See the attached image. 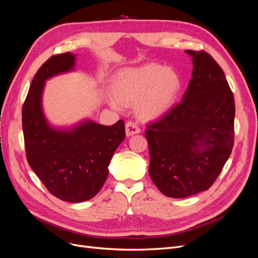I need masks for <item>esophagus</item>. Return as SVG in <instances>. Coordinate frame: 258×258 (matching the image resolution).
<instances>
[{
  "label": "esophagus",
  "instance_id": "1",
  "mask_svg": "<svg viewBox=\"0 0 258 258\" xmlns=\"http://www.w3.org/2000/svg\"><path fill=\"white\" fill-rule=\"evenodd\" d=\"M140 132H141V129H140L139 124L136 121H127V123H126V135L128 137L140 134Z\"/></svg>",
  "mask_w": 258,
  "mask_h": 258
}]
</instances>
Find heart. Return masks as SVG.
Instances as JSON below:
<instances>
[{
    "mask_svg": "<svg viewBox=\"0 0 258 258\" xmlns=\"http://www.w3.org/2000/svg\"><path fill=\"white\" fill-rule=\"evenodd\" d=\"M181 89V80L171 69L158 63H147L119 72L113 81V90L117 99L111 105L120 110L123 104L138 103L140 115L156 118L167 113L172 106Z\"/></svg>",
    "mask_w": 258,
    "mask_h": 258,
    "instance_id": "obj_1",
    "label": "heart"
}]
</instances>
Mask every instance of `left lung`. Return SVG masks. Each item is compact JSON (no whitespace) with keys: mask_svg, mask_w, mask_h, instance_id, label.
<instances>
[{"mask_svg":"<svg viewBox=\"0 0 258 258\" xmlns=\"http://www.w3.org/2000/svg\"><path fill=\"white\" fill-rule=\"evenodd\" d=\"M192 57V77L183 100L147 124L148 173L168 197L209 189L229 158L235 139V99L222 68L205 50Z\"/></svg>","mask_w":258,"mask_h":258,"instance_id":"left-lung-1","label":"left lung"}]
</instances>
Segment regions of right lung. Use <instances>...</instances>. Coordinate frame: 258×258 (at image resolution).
I'll use <instances>...</instances> for the list:
<instances>
[{"instance_id": "right-lung-1", "label": "right lung", "mask_w": 258, "mask_h": 258, "mask_svg": "<svg viewBox=\"0 0 258 258\" xmlns=\"http://www.w3.org/2000/svg\"><path fill=\"white\" fill-rule=\"evenodd\" d=\"M71 52L51 56L37 70L22 106L27 160L47 190L63 201L89 200L102 188L116 148L126 137L120 119L112 126L86 121L71 131L51 129L42 112L45 81L72 70Z\"/></svg>"}]
</instances>
